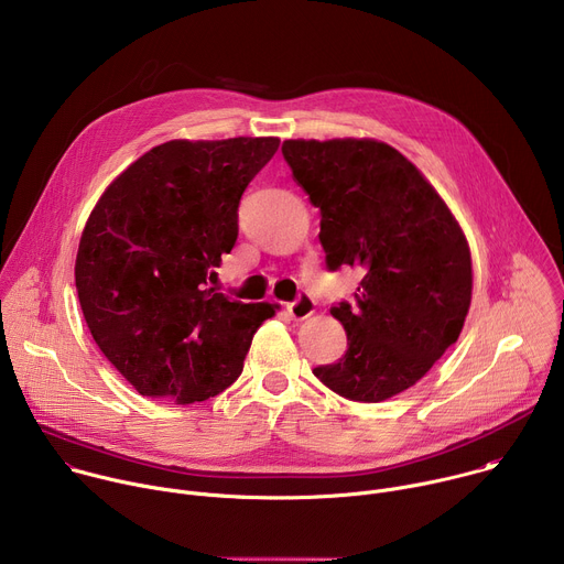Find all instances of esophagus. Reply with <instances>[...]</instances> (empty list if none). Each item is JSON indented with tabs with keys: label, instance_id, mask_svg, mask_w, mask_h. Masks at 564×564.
I'll return each instance as SVG.
<instances>
[{
	"label": "esophagus",
	"instance_id": "34e87169",
	"mask_svg": "<svg viewBox=\"0 0 564 564\" xmlns=\"http://www.w3.org/2000/svg\"><path fill=\"white\" fill-rule=\"evenodd\" d=\"M314 299L305 292H301L292 303H288V314L294 318V321H303L307 318L312 312H314Z\"/></svg>",
	"mask_w": 564,
	"mask_h": 564
}]
</instances>
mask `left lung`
I'll return each instance as SVG.
<instances>
[{
	"label": "left lung",
	"instance_id": "8db88e82",
	"mask_svg": "<svg viewBox=\"0 0 564 564\" xmlns=\"http://www.w3.org/2000/svg\"><path fill=\"white\" fill-rule=\"evenodd\" d=\"M281 151L318 207L328 270L364 274L355 301L330 307L346 355L312 372L377 404L415 386L457 341L473 290L468 243L433 185L386 142L285 140Z\"/></svg>",
	"mask_w": 564,
	"mask_h": 564
}]
</instances>
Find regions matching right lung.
I'll return each mask as SVG.
<instances>
[{"label":"right lung","mask_w":564,"mask_h":564,"mask_svg":"<svg viewBox=\"0 0 564 564\" xmlns=\"http://www.w3.org/2000/svg\"><path fill=\"white\" fill-rule=\"evenodd\" d=\"M276 149L279 138L158 144L94 207L75 259L77 299L98 348L140 394L216 397L279 310L207 288L238 238L240 196Z\"/></svg>","instance_id":"right-lung-1"}]
</instances>
